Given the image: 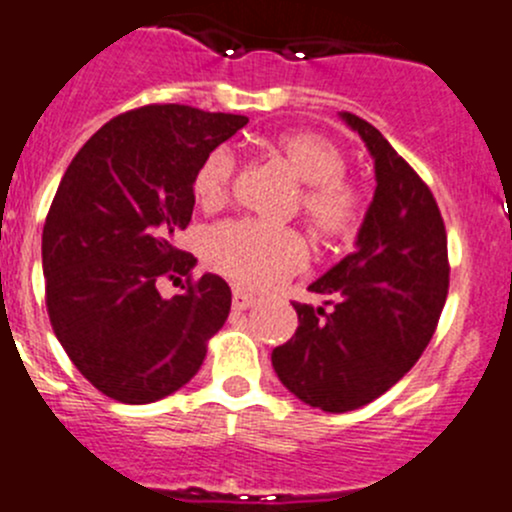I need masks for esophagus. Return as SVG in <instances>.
<instances>
[{
    "label": "esophagus",
    "instance_id": "esophagus-1",
    "mask_svg": "<svg viewBox=\"0 0 512 512\" xmlns=\"http://www.w3.org/2000/svg\"><path fill=\"white\" fill-rule=\"evenodd\" d=\"M255 302H257L255 297L247 295V292H242V290L232 292V307H235V310H247V307H252Z\"/></svg>",
    "mask_w": 512,
    "mask_h": 512
}]
</instances>
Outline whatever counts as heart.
<instances>
[{"instance_id": "1", "label": "heart", "mask_w": 512, "mask_h": 512, "mask_svg": "<svg viewBox=\"0 0 512 512\" xmlns=\"http://www.w3.org/2000/svg\"><path fill=\"white\" fill-rule=\"evenodd\" d=\"M292 175L302 182L297 207L325 240H350L365 222L367 197L345 175L347 155L337 142L317 132H290L275 142ZM237 175L232 147H215L195 172L192 190L200 205L220 207L230 200ZM205 260L212 270L247 290H272L305 270L310 247L292 227L260 220H227L205 235Z\"/></svg>"}]
</instances>
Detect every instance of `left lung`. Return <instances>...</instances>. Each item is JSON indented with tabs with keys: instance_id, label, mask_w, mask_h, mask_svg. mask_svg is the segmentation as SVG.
I'll list each match as a JSON object with an SVG mask.
<instances>
[{
	"instance_id": "1",
	"label": "left lung",
	"mask_w": 512,
	"mask_h": 512,
	"mask_svg": "<svg viewBox=\"0 0 512 512\" xmlns=\"http://www.w3.org/2000/svg\"><path fill=\"white\" fill-rule=\"evenodd\" d=\"M342 119L375 160V197L357 250L310 285L332 310L292 302L297 330L272 350L287 390L325 413H347L388 393L428 347L450 285L448 235L423 177L352 112Z\"/></svg>"
}]
</instances>
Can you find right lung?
<instances>
[{
    "mask_svg": "<svg viewBox=\"0 0 512 512\" xmlns=\"http://www.w3.org/2000/svg\"><path fill=\"white\" fill-rule=\"evenodd\" d=\"M247 124L242 114L145 104L109 119L74 155L42 232L44 300L64 352L99 393L127 405L167 398L195 377L230 315L222 277L192 280L172 245L195 207V172ZM187 276L162 298L160 279Z\"/></svg>",
    "mask_w": 512,
    "mask_h": 512,
    "instance_id": "1",
    "label": "right lung"
}]
</instances>
